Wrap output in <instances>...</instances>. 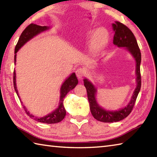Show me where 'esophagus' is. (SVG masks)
Returning <instances> with one entry per match:
<instances>
[{"mask_svg": "<svg viewBox=\"0 0 157 157\" xmlns=\"http://www.w3.org/2000/svg\"><path fill=\"white\" fill-rule=\"evenodd\" d=\"M75 73L77 77H78V78L79 79H81L85 75V70L82 69V68H79V69L76 70Z\"/></svg>", "mask_w": 157, "mask_h": 157, "instance_id": "obj_1", "label": "esophagus"}]
</instances>
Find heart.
<instances>
[{"label": "heart", "instance_id": "b5f03b06", "mask_svg": "<svg viewBox=\"0 0 157 157\" xmlns=\"http://www.w3.org/2000/svg\"><path fill=\"white\" fill-rule=\"evenodd\" d=\"M98 35L99 41L96 38ZM105 36L106 37V39L105 38ZM108 39H109V33L105 28H99L95 31L93 30L88 31L85 36V40L88 43L90 44V53L92 56L96 55L99 51L103 49V48L107 44Z\"/></svg>", "mask_w": 157, "mask_h": 157}]
</instances>
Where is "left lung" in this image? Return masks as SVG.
I'll return each mask as SVG.
<instances>
[{
	"label": "left lung",
	"instance_id": "1",
	"mask_svg": "<svg viewBox=\"0 0 157 157\" xmlns=\"http://www.w3.org/2000/svg\"><path fill=\"white\" fill-rule=\"evenodd\" d=\"M115 35L113 38V44L118 47H126V49L132 54L136 61V87L134 91L130 101L127 106L116 111H108L99 106L96 101L95 95L97 89L95 86L88 80L84 79V86L86 88L88 99L89 101L90 110L94 118L101 122H117L124 119L130 115L135 106L136 98L140 91L141 86V78L140 73V64L141 60V51L137 42L131 30L126 25L119 22L113 24Z\"/></svg>",
	"mask_w": 157,
	"mask_h": 157
}]
</instances>
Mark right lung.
Returning a JSON list of instances; mask_svg holds the SVG:
<instances>
[{"mask_svg":"<svg viewBox=\"0 0 157 157\" xmlns=\"http://www.w3.org/2000/svg\"><path fill=\"white\" fill-rule=\"evenodd\" d=\"M49 29V27L40 26V25L33 23L28 25V27L25 28V29L22 31L21 36H20L18 41L17 42V44L16 45L15 51H14V53H15V56H14V63L16 64V53L18 52V50L21 49L27 42L29 41L31 38H33L34 36L38 35L40 33ZM78 84V78H77V77L75 75V73H73L71 74L66 80H65V82L62 85L60 88V96H59V103L58 105V108H57L55 110H53V112L48 114L46 116L41 117H37L33 116L32 114H30L29 111H27L25 106H23L25 110V113H26L31 119H33L34 120L38 122H41V123L56 124L58 123V122H60L62 119L64 118L65 115H66V110H65L63 104V101L65 96L67 95V94L69 93L70 90L73 89ZM13 87L14 89L16 90L17 95L18 96V98H20L18 90H17L16 87L15 71H13ZM20 100H21V99H20Z\"/></svg>","mask_w":157,"mask_h":157,"instance_id":"1","label":"right lung"}]
</instances>
